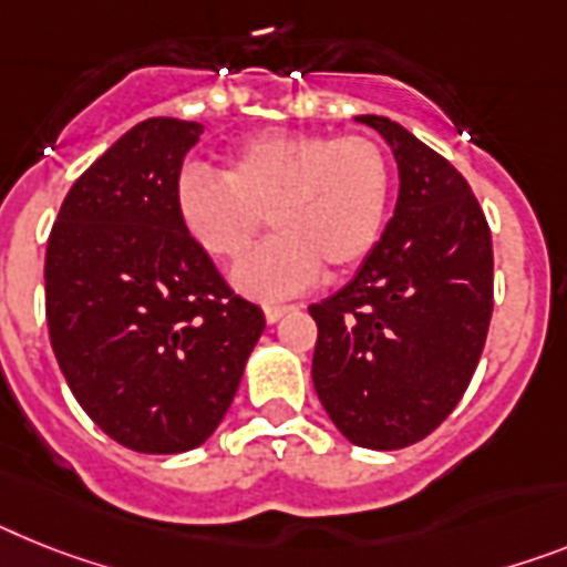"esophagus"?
Returning a JSON list of instances; mask_svg holds the SVG:
<instances>
[{"instance_id":"34e87169","label":"esophagus","mask_w":567,"mask_h":567,"mask_svg":"<svg viewBox=\"0 0 567 567\" xmlns=\"http://www.w3.org/2000/svg\"><path fill=\"white\" fill-rule=\"evenodd\" d=\"M288 311H293V306H282V302H270V306H265V320H268V322H279Z\"/></svg>"}]
</instances>
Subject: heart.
I'll return each instance as SVG.
<instances>
[{"mask_svg":"<svg viewBox=\"0 0 567 567\" xmlns=\"http://www.w3.org/2000/svg\"><path fill=\"white\" fill-rule=\"evenodd\" d=\"M392 166L365 135L259 132L233 146L225 178L187 166L175 181V210L204 254L236 261L268 213L274 236L233 270L256 299L302 291L326 265L342 274L372 254L386 225Z\"/></svg>","mask_w":567,"mask_h":567,"instance_id":"b5f03b06","label":"heart"}]
</instances>
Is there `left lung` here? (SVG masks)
I'll list each match as a JSON object with an SVG mask.
<instances>
[{"instance_id": "1", "label": "left lung", "mask_w": 567, "mask_h": 567, "mask_svg": "<svg viewBox=\"0 0 567 567\" xmlns=\"http://www.w3.org/2000/svg\"><path fill=\"white\" fill-rule=\"evenodd\" d=\"M398 164V204L354 279L308 308L311 378L365 450L430 435L467 392L493 313V241L464 175L401 123L360 114Z\"/></svg>"}]
</instances>
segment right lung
<instances>
[{
    "label": "right lung",
    "mask_w": 567,
    "mask_h": 567,
    "mask_svg": "<svg viewBox=\"0 0 567 567\" xmlns=\"http://www.w3.org/2000/svg\"><path fill=\"white\" fill-rule=\"evenodd\" d=\"M202 123L150 117L65 195L45 250L56 363L85 415L135 453L202 446L227 415L265 331L175 210Z\"/></svg>",
    "instance_id": "obj_1"
}]
</instances>
